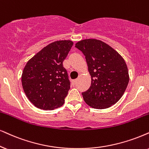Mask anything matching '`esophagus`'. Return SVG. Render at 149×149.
<instances>
[{
    "mask_svg": "<svg viewBox=\"0 0 149 149\" xmlns=\"http://www.w3.org/2000/svg\"><path fill=\"white\" fill-rule=\"evenodd\" d=\"M76 82H77V79H76V80H72V84H73V85H75V84H76Z\"/></svg>",
    "mask_w": 149,
    "mask_h": 149,
    "instance_id": "1",
    "label": "esophagus"
}]
</instances>
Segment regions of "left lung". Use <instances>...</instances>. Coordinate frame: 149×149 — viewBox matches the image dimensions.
<instances>
[{
	"label": "left lung",
	"instance_id": "obj_1",
	"mask_svg": "<svg viewBox=\"0 0 149 149\" xmlns=\"http://www.w3.org/2000/svg\"><path fill=\"white\" fill-rule=\"evenodd\" d=\"M75 47L85 56L91 77V86L82 93L84 102L97 109L116 104L129 84V71L125 60L109 45L96 39L79 41Z\"/></svg>",
	"mask_w": 149,
	"mask_h": 149
}]
</instances>
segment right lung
Instances as JSON below:
<instances>
[{
	"instance_id": "obj_1",
	"label": "right lung",
	"mask_w": 149,
	"mask_h": 149,
	"mask_svg": "<svg viewBox=\"0 0 149 149\" xmlns=\"http://www.w3.org/2000/svg\"><path fill=\"white\" fill-rule=\"evenodd\" d=\"M73 45L71 40L50 43L26 64L22 74V88L37 108L53 110L63 105L70 88L63 61Z\"/></svg>"
}]
</instances>
